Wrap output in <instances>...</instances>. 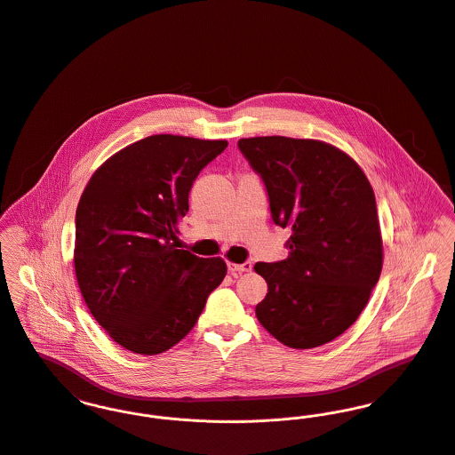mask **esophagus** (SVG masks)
Wrapping results in <instances>:
<instances>
[{
	"instance_id": "obj_1",
	"label": "esophagus",
	"mask_w": 455,
	"mask_h": 455,
	"mask_svg": "<svg viewBox=\"0 0 455 455\" xmlns=\"http://www.w3.org/2000/svg\"><path fill=\"white\" fill-rule=\"evenodd\" d=\"M251 268H252V265H251L249 261H245L243 265H237V263H230V261H228V272H230L232 275H239V274H244V272H251Z\"/></svg>"
}]
</instances>
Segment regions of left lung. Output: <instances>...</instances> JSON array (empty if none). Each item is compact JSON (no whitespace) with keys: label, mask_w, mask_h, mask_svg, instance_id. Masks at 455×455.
<instances>
[{"label":"left lung","mask_w":455,"mask_h":455,"mask_svg":"<svg viewBox=\"0 0 455 455\" xmlns=\"http://www.w3.org/2000/svg\"><path fill=\"white\" fill-rule=\"evenodd\" d=\"M239 148L267 187L274 221L289 227V256L256 263L268 283L259 323L296 350L341 336L367 307L383 270L374 190L356 161L312 139L252 137Z\"/></svg>","instance_id":"left-lung-1"}]
</instances>
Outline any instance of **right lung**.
<instances>
[{
	"mask_svg": "<svg viewBox=\"0 0 455 455\" xmlns=\"http://www.w3.org/2000/svg\"><path fill=\"white\" fill-rule=\"evenodd\" d=\"M227 145L152 135L110 156L86 183L76 211V279L90 314L119 347L170 350L225 279L220 256L178 249V225L194 180Z\"/></svg>",
	"mask_w": 455,
	"mask_h": 455,
	"instance_id": "1",
	"label": "right lung"
}]
</instances>
